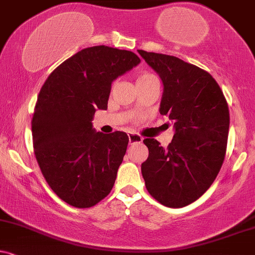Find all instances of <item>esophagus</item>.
Here are the masks:
<instances>
[{"mask_svg":"<svg viewBox=\"0 0 255 255\" xmlns=\"http://www.w3.org/2000/svg\"><path fill=\"white\" fill-rule=\"evenodd\" d=\"M128 143L130 144H134V143H140L143 140L142 137L137 133H128Z\"/></svg>","mask_w":255,"mask_h":255,"instance_id":"esophagus-1","label":"esophagus"}]
</instances>
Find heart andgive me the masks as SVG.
<instances>
[{
  "label": "heart",
  "instance_id": "obj_1",
  "mask_svg": "<svg viewBox=\"0 0 255 255\" xmlns=\"http://www.w3.org/2000/svg\"><path fill=\"white\" fill-rule=\"evenodd\" d=\"M150 76H154V75H151V74H140V75H138V76H137V81L145 80V79H148V77H150Z\"/></svg>",
  "mask_w": 255,
  "mask_h": 255
}]
</instances>
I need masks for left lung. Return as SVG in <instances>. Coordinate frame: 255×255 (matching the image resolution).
<instances>
[{"mask_svg": "<svg viewBox=\"0 0 255 255\" xmlns=\"http://www.w3.org/2000/svg\"><path fill=\"white\" fill-rule=\"evenodd\" d=\"M163 82L160 113L175 133L167 148L145 138L142 163L148 192L168 208L186 206L206 192L222 167L229 132V107L208 71L174 56L138 50Z\"/></svg>", "mask_w": 255, "mask_h": 255, "instance_id": "1", "label": "left lung"}]
</instances>
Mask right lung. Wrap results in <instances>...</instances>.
<instances>
[{
    "instance_id": "add662e5",
    "label": "right lung",
    "mask_w": 255,
    "mask_h": 255,
    "mask_svg": "<svg viewBox=\"0 0 255 255\" xmlns=\"http://www.w3.org/2000/svg\"><path fill=\"white\" fill-rule=\"evenodd\" d=\"M139 62L131 51L87 47L59 64L41 87L33 149L45 180L67 204L92 208L112 190L128 137L97 132L92 119L95 110L107 109L113 81Z\"/></svg>"
}]
</instances>
